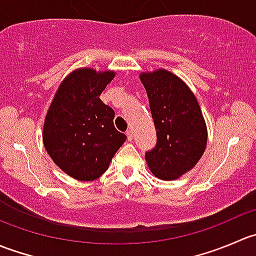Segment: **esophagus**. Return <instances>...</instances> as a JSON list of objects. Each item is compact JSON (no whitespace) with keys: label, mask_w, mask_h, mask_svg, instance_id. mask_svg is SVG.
<instances>
[{"label":"esophagus","mask_w":256,"mask_h":256,"mask_svg":"<svg viewBox=\"0 0 256 256\" xmlns=\"http://www.w3.org/2000/svg\"><path fill=\"white\" fill-rule=\"evenodd\" d=\"M126 136H128V141H132V138H134V136H132V131H130L128 130V132H126Z\"/></svg>","instance_id":"obj_1"}]
</instances>
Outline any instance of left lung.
<instances>
[{
	"instance_id": "obj_1",
	"label": "left lung",
	"mask_w": 256,
	"mask_h": 256,
	"mask_svg": "<svg viewBox=\"0 0 256 256\" xmlns=\"http://www.w3.org/2000/svg\"><path fill=\"white\" fill-rule=\"evenodd\" d=\"M157 144L146 154L150 171L160 180H177L204 154L208 130L198 100L180 76L166 69L142 72Z\"/></svg>"
}]
</instances>
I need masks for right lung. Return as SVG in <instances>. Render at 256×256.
<instances>
[{
	"label": "right lung",
	"mask_w": 256,
	"mask_h": 256,
	"mask_svg": "<svg viewBox=\"0 0 256 256\" xmlns=\"http://www.w3.org/2000/svg\"><path fill=\"white\" fill-rule=\"evenodd\" d=\"M115 70L78 68L59 84L44 118L43 144L68 176L94 180L105 174L126 136L114 126L115 112L100 94Z\"/></svg>",
	"instance_id": "right-lung-1"
}]
</instances>
